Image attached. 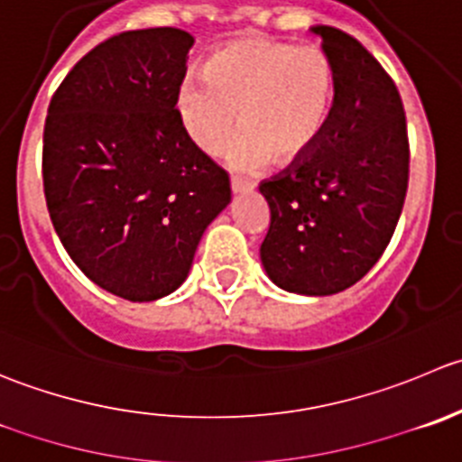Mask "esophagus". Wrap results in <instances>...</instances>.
I'll return each mask as SVG.
<instances>
[{
	"label": "esophagus",
	"mask_w": 462,
	"mask_h": 462,
	"mask_svg": "<svg viewBox=\"0 0 462 462\" xmlns=\"http://www.w3.org/2000/svg\"><path fill=\"white\" fill-rule=\"evenodd\" d=\"M230 189H232V194H239V191H250V189H253V182L244 180V178H239V176H232L230 178Z\"/></svg>",
	"instance_id": "1"
}]
</instances>
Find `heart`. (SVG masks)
I'll return each mask as SVG.
<instances>
[{
  "label": "heart",
  "mask_w": 462,
  "mask_h": 462,
  "mask_svg": "<svg viewBox=\"0 0 462 462\" xmlns=\"http://www.w3.org/2000/svg\"><path fill=\"white\" fill-rule=\"evenodd\" d=\"M336 94V67L316 44L244 38L214 49L203 74L185 79L176 115L191 144L208 155L226 151L239 171L302 162L325 133Z\"/></svg>",
  "instance_id": "1"
}]
</instances>
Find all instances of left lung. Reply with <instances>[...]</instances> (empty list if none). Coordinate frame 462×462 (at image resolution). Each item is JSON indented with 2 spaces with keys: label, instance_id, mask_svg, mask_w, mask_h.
Instances as JSON below:
<instances>
[{
  "label": "left lung",
  "instance_id": "1",
  "mask_svg": "<svg viewBox=\"0 0 462 462\" xmlns=\"http://www.w3.org/2000/svg\"><path fill=\"white\" fill-rule=\"evenodd\" d=\"M311 31L336 67L334 106L316 149L259 185L271 208L259 253L282 289L331 295L356 284L391 244L411 151L404 103L382 62L345 31Z\"/></svg>",
  "mask_w": 462,
  "mask_h": 462
}]
</instances>
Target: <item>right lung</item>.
I'll use <instances>...</instances> for the list:
<instances>
[{
	"mask_svg": "<svg viewBox=\"0 0 462 462\" xmlns=\"http://www.w3.org/2000/svg\"><path fill=\"white\" fill-rule=\"evenodd\" d=\"M194 38L126 31L85 53L53 92L42 185L58 239L107 293L151 302L185 282L230 178L176 115Z\"/></svg>",
	"mask_w": 462,
	"mask_h": 462,
	"instance_id": "obj_1",
	"label": "right lung"
}]
</instances>
